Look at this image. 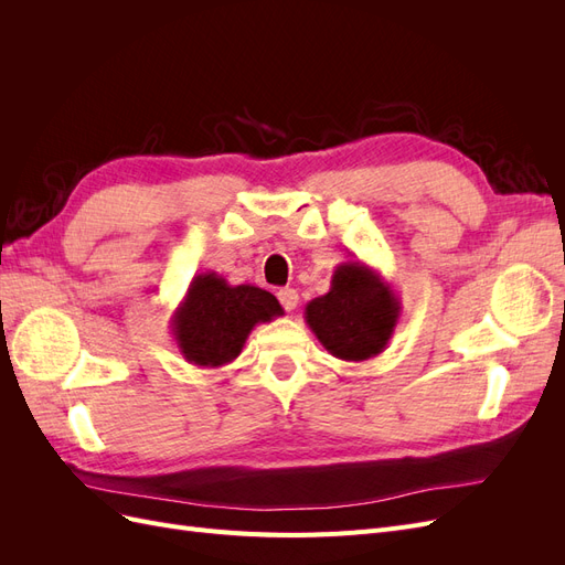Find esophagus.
Here are the masks:
<instances>
[{"label": "esophagus", "instance_id": "34e87169", "mask_svg": "<svg viewBox=\"0 0 565 565\" xmlns=\"http://www.w3.org/2000/svg\"><path fill=\"white\" fill-rule=\"evenodd\" d=\"M278 299H280L282 309L287 313H292L297 309V303H299V295H297V289H292V287H282L278 292Z\"/></svg>", "mask_w": 565, "mask_h": 565}]
</instances>
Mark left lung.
Listing matches in <instances>:
<instances>
[{
	"label": "left lung",
	"mask_w": 565,
	"mask_h": 565,
	"mask_svg": "<svg viewBox=\"0 0 565 565\" xmlns=\"http://www.w3.org/2000/svg\"><path fill=\"white\" fill-rule=\"evenodd\" d=\"M401 311V299L382 273L351 259L334 268L328 295L306 303L303 318L324 351L361 363L386 349Z\"/></svg>",
	"instance_id": "1"
}]
</instances>
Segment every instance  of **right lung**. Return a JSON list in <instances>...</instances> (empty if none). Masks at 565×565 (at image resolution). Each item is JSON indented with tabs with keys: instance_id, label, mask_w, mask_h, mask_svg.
Listing matches in <instances>:
<instances>
[{
	"instance_id": "1",
	"label": "right lung",
	"mask_w": 565,
	"mask_h": 565,
	"mask_svg": "<svg viewBox=\"0 0 565 565\" xmlns=\"http://www.w3.org/2000/svg\"><path fill=\"white\" fill-rule=\"evenodd\" d=\"M280 301L254 285H228L218 273H200L169 320L174 341L188 363L221 367L241 355L259 322L282 316Z\"/></svg>"
}]
</instances>
